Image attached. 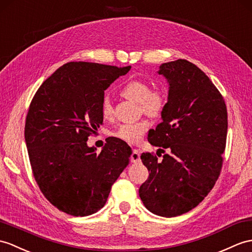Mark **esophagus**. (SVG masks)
<instances>
[{"instance_id":"34e87169","label":"esophagus","mask_w":252,"mask_h":252,"mask_svg":"<svg viewBox=\"0 0 252 252\" xmlns=\"http://www.w3.org/2000/svg\"><path fill=\"white\" fill-rule=\"evenodd\" d=\"M131 160L134 163L140 162V150L139 149H134L133 153L131 155Z\"/></svg>"}]
</instances>
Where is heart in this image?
I'll use <instances>...</instances> for the list:
<instances>
[{
  "instance_id": "heart-1",
  "label": "heart",
  "mask_w": 252,
  "mask_h": 252,
  "mask_svg": "<svg viewBox=\"0 0 252 252\" xmlns=\"http://www.w3.org/2000/svg\"><path fill=\"white\" fill-rule=\"evenodd\" d=\"M121 95L139 104L143 113L149 117H160L166 107L167 98L165 92L162 89H151L148 83L140 79H134L126 84L120 91ZM101 114L104 119H112L114 110L108 97L103 98L101 104ZM150 122L148 120H140L134 124L120 125L113 132V136L120 138L127 143L139 142L144 134L148 131Z\"/></svg>"
}]
</instances>
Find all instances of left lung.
I'll return each instance as SVG.
<instances>
[{
    "label": "left lung",
    "instance_id": "left-lung-1",
    "mask_svg": "<svg viewBox=\"0 0 252 252\" xmlns=\"http://www.w3.org/2000/svg\"><path fill=\"white\" fill-rule=\"evenodd\" d=\"M158 74L167 80L168 96L148 142L169 154L162 161L150 153L140 156L149 177L139 196L149 212L171 218L196 207L214 188L223 162L227 112L221 93L195 64L163 63Z\"/></svg>",
    "mask_w": 252,
    "mask_h": 252
}]
</instances>
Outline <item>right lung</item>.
I'll use <instances>...</instances> for the list:
<instances>
[{
	"label": "right lung",
	"mask_w": 252,
	"mask_h": 252,
	"mask_svg": "<svg viewBox=\"0 0 252 252\" xmlns=\"http://www.w3.org/2000/svg\"><path fill=\"white\" fill-rule=\"evenodd\" d=\"M131 66L64 64L38 88L27 115L25 138L34 178L52 205L68 215L96 213L132 155L112 138L96 154L88 137L103 125L104 91Z\"/></svg>",
	"instance_id": "obj_1"
}]
</instances>
